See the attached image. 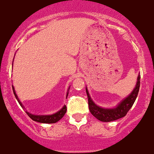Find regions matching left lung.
Here are the masks:
<instances>
[{
	"mask_svg": "<svg viewBox=\"0 0 154 154\" xmlns=\"http://www.w3.org/2000/svg\"><path fill=\"white\" fill-rule=\"evenodd\" d=\"M140 75L137 77V82L136 87L134 89L131 94L128 97H126L123 101H122L119 103L118 106L114 109H104V108L99 107L93 103L91 98L90 97L88 91H87V98H88V106L89 110L93 116H94L98 120L102 122H111L117 120V119L123 118L126 115L127 112L132 107L133 104L134 103L136 98L137 96L140 87Z\"/></svg>",
	"mask_w": 154,
	"mask_h": 154,
	"instance_id": "left-lung-1",
	"label": "left lung"
}]
</instances>
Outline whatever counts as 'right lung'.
Returning a JSON list of instances; mask_svg holds the SVG:
<instances>
[{
  "mask_svg": "<svg viewBox=\"0 0 154 154\" xmlns=\"http://www.w3.org/2000/svg\"><path fill=\"white\" fill-rule=\"evenodd\" d=\"M13 93L15 94V97L17 98V101H18V103H20V105L22 106V103L20 102L19 98H17V95L16 94V92H15L14 87H13ZM68 95V93L67 94V97ZM66 111H67V106H64L60 110V111H58L57 113L54 114H51V115H33L32 114H29L28 112H26L28 115L30 117V119H32L33 121L38 122H41V123H56L58 121H60V119H62L63 117L64 116V114H66Z\"/></svg>",
  "mask_w": 154,
  "mask_h": 154,
  "instance_id": "obj_1",
  "label": "right lung"
}]
</instances>
